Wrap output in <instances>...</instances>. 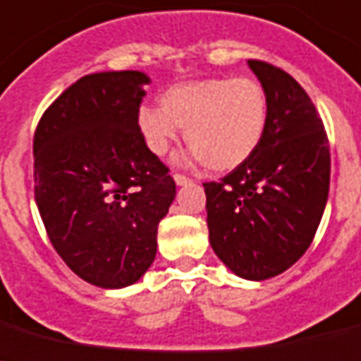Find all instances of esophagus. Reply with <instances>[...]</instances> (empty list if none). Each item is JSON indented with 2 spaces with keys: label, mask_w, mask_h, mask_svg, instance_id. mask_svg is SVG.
<instances>
[{
  "label": "esophagus",
  "mask_w": 361,
  "mask_h": 361,
  "mask_svg": "<svg viewBox=\"0 0 361 361\" xmlns=\"http://www.w3.org/2000/svg\"><path fill=\"white\" fill-rule=\"evenodd\" d=\"M173 178H175V184H177V186H184V184L190 183V178L184 177V175H180V173H175V175H173Z\"/></svg>",
  "instance_id": "34e87169"
}]
</instances>
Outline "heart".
I'll use <instances>...</instances> for the list:
<instances>
[{
	"instance_id": "b5f03b06",
	"label": "heart",
	"mask_w": 361,
	"mask_h": 361,
	"mask_svg": "<svg viewBox=\"0 0 361 361\" xmlns=\"http://www.w3.org/2000/svg\"><path fill=\"white\" fill-rule=\"evenodd\" d=\"M268 125V97L252 78H203L175 83L160 108L143 106L137 126L147 149L164 157L184 128L190 158L212 171H233L257 152Z\"/></svg>"
}]
</instances>
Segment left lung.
I'll return each instance as SVG.
<instances>
[{
  "mask_svg": "<svg viewBox=\"0 0 361 361\" xmlns=\"http://www.w3.org/2000/svg\"><path fill=\"white\" fill-rule=\"evenodd\" d=\"M267 91L257 152L220 183H204L210 246L238 278L262 281L305 253L330 190V147L302 85L278 66L247 61Z\"/></svg>",
  "mask_w": 361,
  "mask_h": 361,
  "instance_id": "left-lung-1",
  "label": "left lung"
}]
</instances>
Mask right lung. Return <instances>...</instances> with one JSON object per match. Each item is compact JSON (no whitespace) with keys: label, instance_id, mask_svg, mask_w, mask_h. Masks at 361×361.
I'll return each mask as SVG.
<instances>
[{"label":"right lung","instance_id":"right-lung-1","mask_svg":"<svg viewBox=\"0 0 361 361\" xmlns=\"http://www.w3.org/2000/svg\"><path fill=\"white\" fill-rule=\"evenodd\" d=\"M147 83L140 71L80 78L33 137L35 201L51 246L102 289L128 287L149 270L158 224L177 194L137 126Z\"/></svg>","mask_w":361,"mask_h":361}]
</instances>
